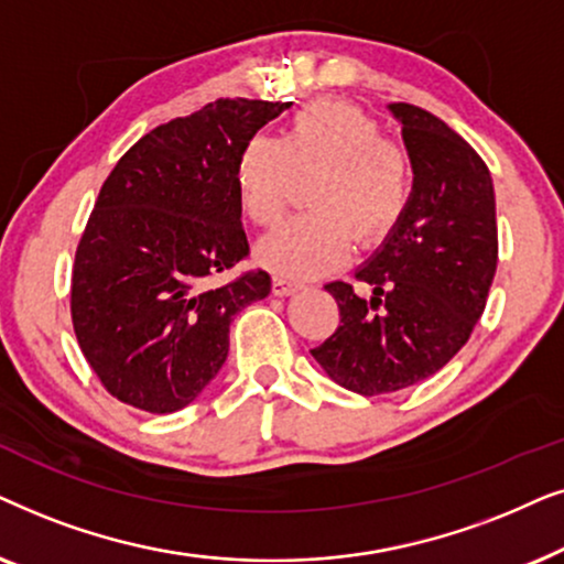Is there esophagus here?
<instances>
[{
    "label": "esophagus",
    "instance_id": "obj_1",
    "mask_svg": "<svg viewBox=\"0 0 564 564\" xmlns=\"http://www.w3.org/2000/svg\"><path fill=\"white\" fill-rule=\"evenodd\" d=\"M302 286H304L302 281H294V278H289V275H273V294L275 296H289Z\"/></svg>",
    "mask_w": 564,
    "mask_h": 564
}]
</instances>
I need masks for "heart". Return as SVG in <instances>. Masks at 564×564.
<instances>
[{
  "label": "heart",
  "instance_id": "heart-1",
  "mask_svg": "<svg viewBox=\"0 0 564 564\" xmlns=\"http://www.w3.org/2000/svg\"><path fill=\"white\" fill-rule=\"evenodd\" d=\"M312 180V212L283 221L258 245L262 265L283 275H319L343 265L352 239L381 242L408 212L412 167L384 139L379 120L343 100H314L294 112L281 139L258 133L235 170L239 206L258 227L286 212L296 175Z\"/></svg>",
  "mask_w": 564,
  "mask_h": 564
}]
</instances>
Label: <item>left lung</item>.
<instances>
[{"mask_svg":"<svg viewBox=\"0 0 564 564\" xmlns=\"http://www.w3.org/2000/svg\"><path fill=\"white\" fill-rule=\"evenodd\" d=\"M389 110L402 123L415 175L408 212L358 268L371 299L345 281L327 283L340 325L312 350L329 379L364 397L400 392L444 369L482 317L498 265L495 191L482 156L417 105Z\"/></svg>","mask_w":564,"mask_h":564,"instance_id":"1","label":"left lung"}]
</instances>
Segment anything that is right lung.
<instances>
[{"instance_id":"right-lung-1","label":"right lung","mask_w":564,"mask_h":564,"mask_svg":"<svg viewBox=\"0 0 564 564\" xmlns=\"http://www.w3.org/2000/svg\"><path fill=\"white\" fill-rule=\"evenodd\" d=\"M291 102L219 97L120 156L74 254L72 325L116 400L164 415L227 360L229 325L270 294L265 270L208 278L250 254L235 170L242 147Z\"/></svg>"}]
</instances>
